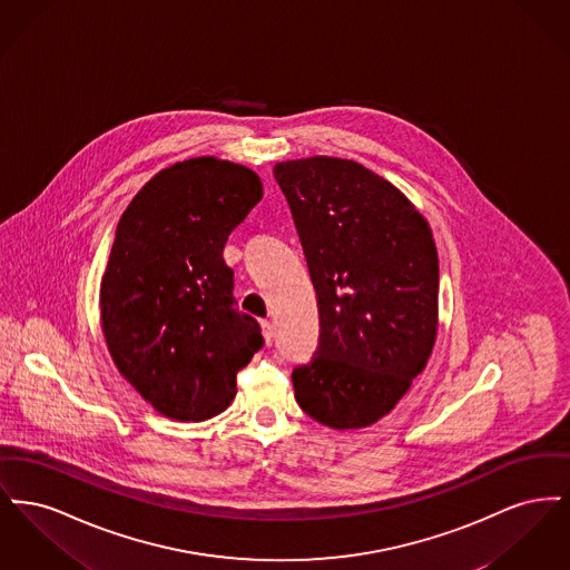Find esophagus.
I'll return each mask as SVG.
<instances>
[{
  "label": "esophagus",
  "mask_w": 570,
  "mask_h": 570,
  "mask_svg": "<svg viewBox=\"0 0 570 570\" xmlns=\"http://www.w3.org/2000/svg\"><path fill=\"white\" fill-rule=\"evenodd\" d=\"M261 326H263V337H265V342L267 344H272L273 342V325L269 323V321H263L261 323Z\"/></svg>",
  "instance_id": "esophagus-1"
}]
</instances>
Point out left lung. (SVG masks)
<instances>
[{"label":"left lung","instance_id":"obj_1","mask_svg":"<svg viewBox=\"0 0 570 570\" xmlns=\"http://www.w3.org/2000/svg\"><path fill=\"white\" fill-rule=\"evenodd\" d=\"M318 298L321 337L295 367L298 406L331 430L389 414L434 351L438 252L404 191L363 164L312 156L273 166Z\"/></svg>","mask_w":570,"mask_h":570}]
</instances>
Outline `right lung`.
Masks as SVG:
<instances>
[{"label": "right lung", "instance_id": "right-lung-1", "mask_svg": "<svg viewBox=\"0 0 570 570\" xmlns=\"http://www.w3.org/2000/svg\"><path fill=\"white\" fill-rule=\"evenodd\" d=\"M261 198L252 168L200 156L154 175L117 224L100 284L102 333L119 374L168 419L226 410L237 372L263 346L222 258Z\"/></svg>", "mask_w": 570, "mask_h": 570}]
</instances>
